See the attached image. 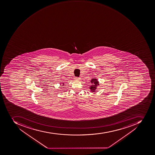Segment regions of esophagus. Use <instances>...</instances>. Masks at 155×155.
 I'll return each mask as SVG.
<instances>
[{
	"label": "esophagus",
	"mask_w": 155,
	"mask_h": 155,
	"mask_svg": "<svg viewBox=\"0 0 155 155\" xmlns=\"http://www.w3.org/2000/svg\"><path fill=\"white\" fill-rule=\"evenodd\" d=\"M75 79L76 81H80L81 80V79L80 77H76V78H75Z\"/></svg>",
	"instance_id": "1"
}]
</instances>
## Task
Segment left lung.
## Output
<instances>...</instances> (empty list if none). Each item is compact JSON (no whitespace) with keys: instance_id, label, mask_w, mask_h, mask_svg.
<instances>
[{"instance_id":"obj_1","label":"left lung","mask_w":155,"mask_h":155,"mask_svg":"<svg viewBox=\"0 0 155 155\" xmlns=\"http://www.w3.org/2000/svg\"><path fill=\"white\" fill-rule=\"evenodd\" d=\"M91 83H92V85L90 87V89L92 92H96L95 90L97 89V85H99L98 81L96 79H93L91 80Z\"/></svg>"}]
</instances>
